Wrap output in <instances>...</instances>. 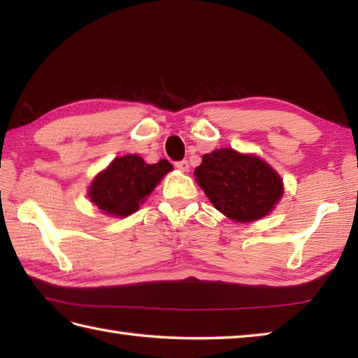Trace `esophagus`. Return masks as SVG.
<instances>
[{
  "label": "esophagus",
  "instance_id": "esophagus-1",
  "mask_svg": "<svg viewBox=\"0 0 358 358\" xmlns=\"http://www.w3.org/2000/svg\"><path fill=\"white\" fill-rule=\"evenodd\" d=\"M175 167H177V169L181 171V172H187L189 171L187 159H181V162H177V163H175Z\"/></svg>",
  "mask_w": 358,
  "mask_h": 358
}]
</instances>
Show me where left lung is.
Returning a JSON list of instances; mask_svg holds the SVG:
<instances>
[{
	"label": "left lung",
	"mask_w": 358,
	"mask_h": 358,
	"mask_svg": "<svg viewBox=\"0 0 358 358\" xmlns=\"http://www.w3.org/2000/svg\"><path fill=\"white\" fill-rule=\"evenodd\" d=\"M194 173L215 209L235 222L268 215L283 195L281 178L271 166L232 149L206 154Z\"/></svg>",
	"instance_id": "left-lung-1"
}]
</instances>
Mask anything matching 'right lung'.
<instances>
[{
    "mask_svg": "<svg viewBox=\"0 0 358 358\" xmlns=\"http://www.w3.org/2000/svg\"><path fill=\"white\" fill-rule=\"evenodd\" d=\"M169 171L172 164L167 159L146 164L138 155L118 157L92 181L89 187L90 201L106 214L127 217L140 208L138 204Z\"/></svg>",
    "mask_w": 358,
    "mask_h": 358,
    "instance_id": "right-lung-1",
    "label": "right lung"
}]
</instances>
